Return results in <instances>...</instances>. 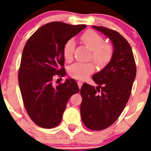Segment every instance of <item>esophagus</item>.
Returning <instances> with one entry per match:
<instances>
[{
  "label": "esophagus",
  "instance_id": "obj_1",
  "mask_svg": "<svg viewBox=\"0 0 151 151\" xmlns=\"http://www.w3.org/2000/svg\"><path fill=\"white\" fill-rule=\"evenodd\" d=\"M77 84H78V86H79V88H81V87H82V85H83V83H82V82H78V83H77Z\"/></svg>",
  "mask_w": 151,
  "mask_h": 151
}]
</instances>
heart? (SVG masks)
Returning a JSON list of instances; mask_svg holds the SVG:
<instances>
[{"instance_id":"b5f03b06","label":"heart","mask_w":151,"mask_h":151,"mask_svg":"<svg viewBox=\"0 0 151 151\" xmlns=\"http://www.w3.org/2000/svg\"><path fill=\"white\" fill-rule=\"evenodd\" d=\"M82 42L91 50V58L100 67L108 64L113 55V47L109 43H104V39L101 35L93 30H88L81 36ZM75 42L73 39H68L63 50V57L66 61L72 60ZM95 71V65L93 62L76 63L68 69L71 77L77 80H84Z\"/></svg>"}]
</instances>
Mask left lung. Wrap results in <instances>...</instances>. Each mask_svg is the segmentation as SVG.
<instances>
[{
	"mask_svg": "<svg viewBox=\"0 0 151 151\" xmlns=\"http://www.w3.org/2000/svg\"><path fill=\"white\" fill-rule=\"evenodd\" d=\"M93 28L107 36L114 46L110 62L93 76L98 87L84 83L80 113L83 123L94 131L106 129L117 121L132 93L137 68L132 47L118 32L103 26Z\"/></svg>",
	"mask_w": 151,
	"mask_h": 151,
	"instance_id": "obj_1",
	"label": "left lung"
}]
</instances>
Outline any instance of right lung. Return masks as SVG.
<instances>
[{"label": "right lung", "instance_id": "add662e5", "mask_svg": "<svg viewBox=\"0 0 151 151\" xmlns=\"http://www.w3.org/2000/svg\"><path fill=\"white\" fill-rule=\"evenodd\" d=\"M85 27L49 22L38 29L24 47L18 72L19 86L27 113L40 127L57 126L68 100L80 91L74 79L55 87L52 82L55 77L66 74L63 54L65 44Z\"/></svg>", "mask_w": 151, "mask_h": 151}]
</instances>
